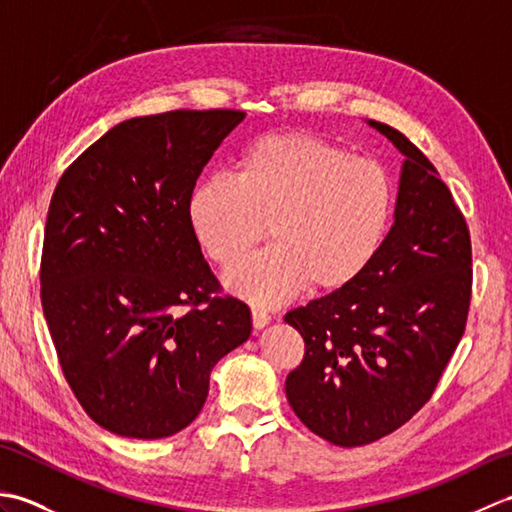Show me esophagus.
Here are the masks:
<instances>
[{"label": "esophagus", "mask_w": 512, "mask_h": 512, "mask_svg": "<svg viewBox=\"0 0 512 512\" xmlns=\"http://www.w3.org/2000/svg\"><path fill=\"white\" fill-rule=\"evenodd\" d=\"M268 323H270V314L266 310L253 308V328L255 330H262V328H266Z\"/></svg>", "instance_id": "esophagus-1"}]
</instances>
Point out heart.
Returning <instances> with one entry per match:
<instances>
[{"label":"heart","instance_id":"heart-1","mask_svg":"<svg viewBox=\"0 0 512 512\" xmlns=\"http://www.w3.org/2000/svg\"><path fill=\"white\" fill-rule=\"evenodd\" d=\"M394 213V187L374 160L310 132L268 134L239 156L235 176L193 187L187 217L217 266L263 238L273 247L224 273V286L255 306H277L303 288L339 292L374 262Z\"/></svg>","mask_w":512,"mask_h":512}]
</instances>
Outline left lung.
<instances>
[{
    "label": "left lung",
    "mask_w": 512,
    "mask_h": 512,
    "mask_svg": "<svg viewBox=\"0 0 512 512\" xmlns=\"http://www.w3.org/2000/svg\"><path fill=\"white\" fill-rule=\"evenodd\" d=\"M369 125L405 156L394 224L352 286L286 314L306 343L288 402L336 447L385 438L427 405L471 306V235L449 187L405 134Z\"/></svg>",
    "instance_id": "8db88e82"
}]
</instances>
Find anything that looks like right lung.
Instances as JSON below:
<instances>
[{"label":"right lung","instance_id":"add662e5","mask_svg":"<svg viewBox=\"0 0 512 512\" xmlns=\"http://www.w3.org/2000/svg\"><path fill=\"white\" fill-rule=\"evenodd\" d=\"M244 116L129 118L52 193L43 314L76 400L116 436L158 440L189 427L211 369L253 330L246 303L222 295L187 217L195 180Z\"/></svg>","mask_w":512,"mask_h":512}]
</instances>
